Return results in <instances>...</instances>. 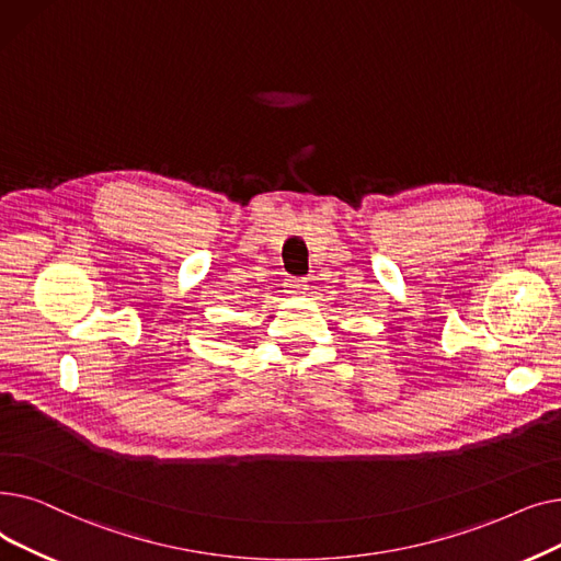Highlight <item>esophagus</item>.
Returning a JSON list of instances; mask_svg holds the SVG:
<instances>
[{
	"label": "esophagus",
	"mask_w": 561,
	"mask_h": 561,
	"mask_svg": "<svg viewBox=\"0 0 561 561\" xmlns=\"http://www.w3.org/2000/svg\"><path fill=\"white\" fill-rule=\"evenodd\" d=\"M287 287H289L291 295H304V291L308 289V283H306L304 278H291V280L287 283Z\"/></svg>",
	"instance_id": "1"
}]
</instances>
